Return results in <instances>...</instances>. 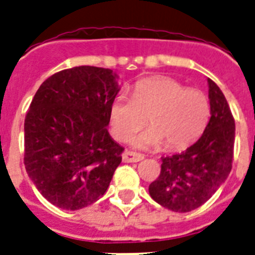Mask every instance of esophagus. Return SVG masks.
I'll use <instances>...</instances> for the list:
<instances>
[{"instance_id":"34e87169","label":"esophagus","mask_w":255,"mask_h":255,"mask_svg":"<svg viewBox=\"0 0 255 255\" xmlns=\"http://www.w3.org/2000/svg\"><path fill=\"white\" fill-rule=\"evenodd\" d=\"M144 156L142 153H137V152H133V151H126L123 153L122 159L125 162H137V161H141L143 160Z\"/></svg>"}]
</instances>
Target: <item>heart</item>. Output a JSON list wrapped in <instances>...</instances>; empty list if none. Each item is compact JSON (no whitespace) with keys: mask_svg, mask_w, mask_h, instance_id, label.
<instances>
[{"mask_svg":"<svg viewBox=\"0 0 255 255\" xmlns=\"http://www.w3.org/2000/svg\"><path fill=\"white\" fill-rule=\"evenodd\" d=\"M150 127L132 139L134 147L182 150L205 132L211 117L207 95L188 89L167 77H151L137 82L132 96L119 94L112 100L108 122L112 136L128 141L144 125Z\"/></svg>","mask_w":255,"mask_h":255,"instance_id":"obj_1","label":"heart"}]
</instances>
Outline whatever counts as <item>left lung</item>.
<instances>
[{
    "instance_id": "1",
    "label": "left lung",
    "mask_w": 255,
    "mask_h": 255,
    "mask_svg": "<svg viewBox=\"0 0 255 255\" xmlns=\"http://www.w3.org/2000/svg\"><path fill=\"white\" fill-rule=\"evenodd\" d=\"M207 82L211 118L205 132L185 151L162 157L159 178L148 187L151 198L174 212H189L207 202L233 166L235 121L219 86Z\"/></svg>"
}]
</instances>
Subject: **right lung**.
<instances>
[{"label": "right lung", "mask_w": 255, "mask_h": 255, "mask_svg": "<svg viewBox=\"0 0 255 255\" xmlns=\"http://www.w3.org/2000/svg\"><path fill=\"white\" fill-rule=\"evenodd\" d=\"M109 68L79 66L48 77L24 123V164L47 201L63 210L93 205L107 192L125 148L108 132L121 88Z\"/></svg>", "instance_id": "add662e5"}]
</instances>
